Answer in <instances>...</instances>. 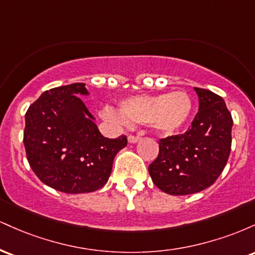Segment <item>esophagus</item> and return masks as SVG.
<instances>
[{
	"label": "esophagus",
	"mask_w": 255,
	"mask_h": 255,
	"mask_svg": "<svg viewBox=\"0 0 255 255\" xmlns=\"http://www.w3.org/2000/svg\"><path fill=\"white\" fill-rule=\"evenodd\" d=\"M140 139H141V137H140V136L128 135V142H130V144H135V142L140 141Z\"/></svg>",
	"instance_id": "esophagus-1"
}]
</instances>
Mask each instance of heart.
<instances>
[{
	"label": "heart",
	"instance_id": "heart-1",
	"mask_svg": "<svg viewBox=\"0 0 255 255\" xmlns=\"http://www.w3.org/2000/svg\"><path fill=\"white\" fill-rule=\"evenodd\" d=\"M120 113L111 108L103 110V118L111 124L127 126L147 124L153 130L172 134L183 127L191 118L192 99L182 91L169 95L133 96L119 103Z\"/></svg>",
	"mask_w": 255,
	"mask_h": 255
}]
</instances>
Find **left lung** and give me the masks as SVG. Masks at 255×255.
<instances>
[{
    "instance_id": "8db88e82",
    "label": "left lung",
    "mask_w": 255,
    "mask_h": 255,
    "mask_svg": "<svg viewBox=\"0 0 255 255\" xmlns=\"http://www.w3.org/2000/svg\"><path fill=\"white\" fill-rule=\"evenodd\" d=\"M199 111L188 130L159 140V153L148 165L160 191L171 195L201 192L215 183L231 150L233 118L224 99L194 87Z\"/></svg>"
}]
</instances>
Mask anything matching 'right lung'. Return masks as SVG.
<instances>
[{
    "label": "right lung",
    "mask_w": 255,
    "mask_h": 255,
    "mask_svg": "<svg viewBox=\"0 0 255 255\" xmlns=\"http://www.w3.org/2000/svg\"><path fill=\"white\" fill-rule=\"evenodd\" d=\"M83 83L42 93L25 115L24 145L31 169L46 186L79 194L102 188L109 180L114 158L127 137H104L79 96Z\"/></svg>",
    "instance_id": "1"
}]
</instances>
